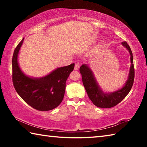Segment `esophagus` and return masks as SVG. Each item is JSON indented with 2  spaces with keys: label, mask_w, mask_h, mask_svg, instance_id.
I'll return each instance as SVG.
<instances>
[{
  "label": "esophagus",
  "mask_w": 147,
  "mask_h": 147,
  "mask_svg": "<svg viewBox=\"0 0 147 147\" xmlns=\"http://www.w3.org/2000/svg\"><path fill=\"white\" fill-rule=\"evenodd\" d=\"M79 68H80V63L78 62H76V63H75V65H74V70L78 71Z\"/></svg>",
  "instance_id": "34e87169"
}]
</instances>
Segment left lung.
Returning <instances> with one entry per match:
<instances>
[{
    "mask_svg": "<svg viewBox=\"0 0 147 147\" xmlns=\"http://www.w3.org/2000/svg\"><path fill=\"white\" fill-rule=\"evenodd\" d=\"M122 45L128 50L130 54L131 67L128 79L125 86L119 91L111 93H104L98 86L93 74L89 67L84 64L80 67V72L82 77V82L89 98L92 102L98 108H109L117 105L126 97L132 88L135 76L132 52L126 41H123Z\"/></svg>",
    "mask_w": 147,
    "mask_h": 147,
    "instance_id": "left-lung-1",
    "label": "left lung"
}]
</instances>
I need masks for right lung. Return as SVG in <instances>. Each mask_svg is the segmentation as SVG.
<instances>
[{
    "label": "right lung",
    "instance_id": "right-lung-1",
    "mask_svg": "<svg viewBox=\"0 0 147 147\" xmlns=\"http://www.w3.org/2000/svg\"><path fill=\"white\" fill-rule=\"evenodd\" d=\"M24 38L14 50L12 58V81L14 88L22 99L39 111H49L58 107L63 100L67 79L73 71L74 64L58 68L41 78H32L20 69L17 56Z\"/></svg>",
    "mask_w": 147,
    "mask_h": 147
}]
</instances>
